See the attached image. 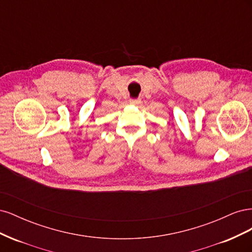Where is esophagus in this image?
Returning <instances> with one entry per match:
<instances>
[{"label": "esophagus", "instance_id": "esophagus-1", "mask_svg": "<svg viewBox=\"0 0 252 252\" xmlns=\"http://www.w3.org/2000/svg\"><path fill=\"white\" fill-rule=\"evenodd\" d=\"M129 104L133 105V106H138L141 104V100H130L129 101Z\"/></svg>", "mask_w": 252, "mask_h": 252}]
</instances>
